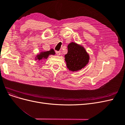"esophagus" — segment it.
<instances>
[{
    "instance_id": "34e87169",
    "label": "esophagus",
    "mask_w": 125,
    "mask_h": 125,
    "mask_svg": "<svg viewBox=\"0 0 125 125\" xmlns=\"http://www.w3.org/2000/svg\"><path fill=\"white\" fill-rule=\"evenodd\" d=\"M55 52L57 55H60V51H55Z\"/></svg>"
}]
</instances>
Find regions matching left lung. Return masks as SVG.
<instances>
[{
    "label": "left lung",
    "mask_w": 125,
    "mask_h": 125,
    "mask_svg": "<svg viewBox=\"0 0 125 125\" xmlns=\"http://www.w3.org/2000/svg\"><path fill=\"white\" fill-rule=\"evenodd\" d=\"M65 57L68 68L73 71L84 67L89 60V55L84 48L74 43L68 45V52Z\"/></svg>",
    "instance_id": "1"
}]
</instances>
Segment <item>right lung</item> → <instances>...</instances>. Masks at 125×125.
I'll return each mask as SVG.
<instances>
[{
    "mask_svg": "<svg viewBox=\"0 0 125 125\" xmlns=\"http://www.w3.org/2000/svg\"><path fill=\"white\" fill-rule=\"evenodd\" d=\"M50 55H55V52L53 49H51L50 51H47V52H41L40 55H37V59H39L40 60L42 59L47 58L48 57V56Z\"/></svg>",
    "mask_w": 125,
    "mask_h": 125,
    "instance_id": "1",
    "label": "right lung"
}]
</instances>
